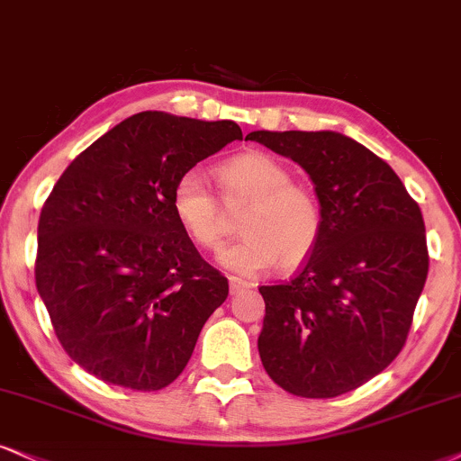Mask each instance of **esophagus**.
<instances>
[{"instance_id":"esophagus-1","label":"esophagus","mask_w":461,"mask_h":461,"mask_svg":"<svg viewBox=\"0 0 461 461\" xmlns=\"http://www.w3.org/2000/svg\"><path fill=\"white\" fill-rule=\"evenodd\" d=\"M229 286H230V294H237V293H241V291H246V288H249V284L246 280H241V277L232 276L229 280Z\"/></svg>"}]
</instances>
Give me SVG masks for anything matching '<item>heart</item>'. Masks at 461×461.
I'll return each instance as SVG.
<instances>
[{
	"label": "heart",
	"instance_id": "1",
	"mask_svg": "<svg viewBox=\"0 0 461 461\" xmlns=\"http://www.w3.org/2000/svg\"><path fill=\"white\" fill-rule=\"evenodd\" d=\"M221 198L241 213L243 237L220 252V263L252 276L276 263L291 269L314 252L325 229L322 204L310 187L294 184L280 160L260 151L241 153L218 168ZM170 209L181 230L204 249L220 248L229 220L218 198L196 170L179 175L170 192Z\"/></svg>",
	"mask_w": 461,
	"mask_h": 461
}]
</instances>
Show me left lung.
<instances>
[{
  "mask_svg": "<svg viewBox=\"0 0 461 461\" xmlns=\"http://www.w3.org/2000/svg\"><path fill=\"white\" fill-rule=\"evenodd\" d=\"M248 139L297 162L325 215L297 274L258 288L260 361L293 395L348 393L406 344L429 267L421 209L393 168L348 136L257 130Z\"/></svg>",
  "mask_w": 461,
  "mask_h": 461,
  "instance_id": "left-lung-1",
  "label": "left lung"
}]
</instances>
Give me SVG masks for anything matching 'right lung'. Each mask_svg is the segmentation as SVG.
<instances>
[{
  "mask_svg": "<svg viewBox=\"0 0 461 461\" xmlns=\"http://www.w3.org/2000/svg\"><path fill=\"white\" fill-rule=\"evenodd\" d=\"M235 122L145 111L64 170L38 221L36 288L72 361L104 383L158 391L184 372L229 280L181 230L175 181L241 140Z\"/></svg>",
  "mask_w": 461,
  "mask_h": 461,
  "instance_id": "right-lung-1",
  "label": "right lung"
}]
</instances>
